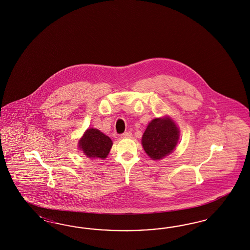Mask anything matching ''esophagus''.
Returning <instances> with one entry per match:
<instances>
[{
  "label": "esophagus",
  "instance_id": "34e87169",
  "mask_svg": "<svg viewBox=\"0 0 250 250\" xmlns=\"http://www.w3.org/2000/svg\"><path fill=\"white\" fill-rule=\"evenodd\" d=\"M131 136H132V134L130 132H125L121 135L122 138H130Z\"/></svg>",
  "mask_w": 250,
  "mask_h": 250
}]
</instances>
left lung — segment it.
<instances>
[{
  "label": "left lung",
  "mask_w": 250,
  "mask_h": 250,
  "mask_svg": "<svg viewBox=\"0 0 250 250\" xmlns=\"http://www.w3.org/2000/svg\"><path fill=\"white\" fill-rule=\"evenodd\" d=\"M180 139V129L169 116L153 119L142 136V146L153 160H160L174 151Z\"/></svg>",
  "instance_id": "8db88e82"
}]
</instances>
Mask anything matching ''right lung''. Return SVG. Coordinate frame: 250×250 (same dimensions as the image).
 <instances>
[{
    "instance_id": "1",
    "label": "right lung",
    "mask_w": 250,
    "mask_h": 250,
    "mask_svg": "<svg viewBox=\"0 0 250 250\" xmlns=\"http://www.w3.org/2000/svg\"><path fill=\"white\" fill-rule=\"evenodd\" d=\"M113 141L96 128H88L78 142V147L91 159H104L112 148Z\"/></svg>"
}]
</instances>
